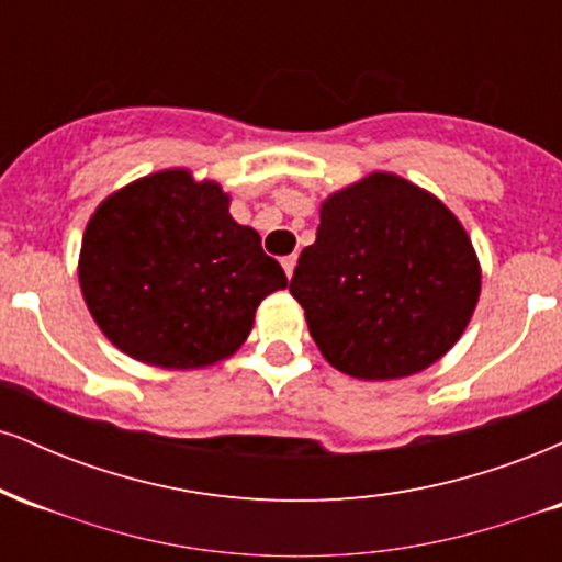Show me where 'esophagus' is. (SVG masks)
<instances>
[{
	"label": "esophagus",
	"mask_w": 562,
	"mask_h": 562,
	"mask_svg": "<svg viewBox=\"0 0 562 562\" xmlns=\"http://www.w3.org/2000/svg\"><path fill=\"white\" fill-rule=\"evenodd\" d=\"M295 263H299V256H285V259H282V269H285L288 280H290V277H293V272H295Z\"/></svg>",
	"instance_id": "34e87169"
}]
</instances>
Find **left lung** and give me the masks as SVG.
<instances>
[{"label":"left lung","instance_id":"obj_1","mask_svg":"<svg viewBox=\"0 0 562 562\" xmlns=\"http://www.w3.org/2000/svg\"><path fill=\"white\" fill-rule=\"evenodd\" d=\"M290 293L335 370L398 380L436 364L481 299L473 240L434 192L372 171L319 205Z\"/></svg>","mask_w":562,"mask_h":562}]
</instances>
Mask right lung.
Instances as JSON below:
<instances>
[{"instance_id":"add662e5","label":"right lung","mask_w":562,"mask_h":562,"mask_svg":"<svg viewBox=\"0 0 562 562\" xmlns=\"http://www.w3.org/2000/svg\"><path fill=\"white\" fill-rule=\"evenodd\" d=\"M229 200L214 179L164 169L111 192L89 216L81 295L126 357L164 370L222 362L254 330L259 303L288 288Z\"/></svg>"}]
</instances>
